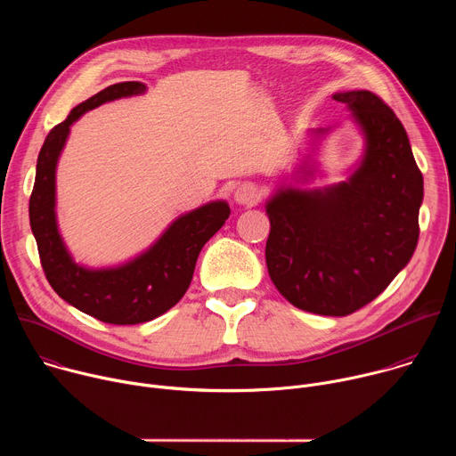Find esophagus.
I'll list each match as a JSON object with an SVG mask.
<instances>
[{
	"mask_svg": "<svg viewBox=\"0 0 456 456\" xmlns=\"http://www.w3.org/2000/svg\"><path fill=\"white\" fill-rule=\"evenodd\" d=\"M232 199L238 206H254L259 200V191L254 183H241L234 189Z\"/></svg>",
	"mask_w": 456,
	"mask_h": 456,
	"instance_id": "obj_1",
	"label": "esophagus"
}]
</instances>
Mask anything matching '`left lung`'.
Instances as JSON below:
<instances>
[{
  "instance_id": "left-lung-1",
  "label": "left lung",
  "mask_w": 456,
  "mask_h": 456,
  "mask_svg": "<svg viewBox=\"0 0 456 456\" xmlns=\"http://www.w3.org/2000/svg\"><path fill=\"white\" fill-rule=\"evenodd\" d=\"M350 111L362 153L346 178L310 187L334 127L308 129L301 164L265 202L267 269L280 294L319 315H348L408 265L419 241L424 180L403 122L368 90L332 95Z\"/></svg>"
}]
</instances>
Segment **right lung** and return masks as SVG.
Here are the masks:
<instances>
[{
	"label": "right lung",
	"instance_id": "1",
	"mask_svg": "<svg viewBox=\"0 0 456 456\" xmlns=\"http://www.w3.org/2000/svg\"><path fill=\"white\" fill-rule=\"evenodd\" d=\"M146 92L144 83L127 81L77 104L45 139L28 204L32 234L52 289L69 305L110 324L146 322L175 306L189 289L202 247L231 215L225 200H213L176 216L148 248L122 264L88 267L76 262L61 236L55 211L57 162L72 124L101 104Z\"/></svg>",
	"mask_w": 456,
	"mask_h": 456
}]
</instances>
